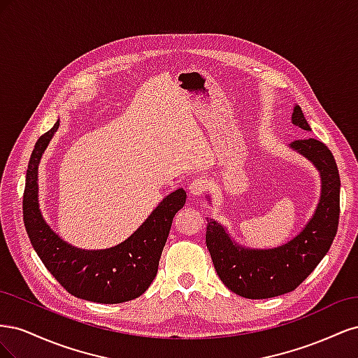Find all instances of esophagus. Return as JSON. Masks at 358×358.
Wrapping results in <instances>:
<instances>
[{
    "label": "esophagus",
    "mask_w": 358,
    "mask_h": 358,
    "mask_svg": "<svg viewBox=\"0 0 358 358\" xmlns=\"http://www.w3.org/2000/svg\"><path fill=\"white\" fill-rule=\"evenodd\" d=\"M208 187H209V183H208V180H206L204 178H197V179H194L191 183H189V187H188V189H189V194L191 196H201V194L208 189Z\"/></svg>",
    "instance_id": "obj_1"
}]
</instances>
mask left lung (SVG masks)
Segmentation results:
<instances>
[{
  "instance_id": "left-lung-1",
  "label": "left lung",
  "mask_w": 358,
  "mask_h": 358,
  "mask_svg": "<svg viewBox=\"0 0 358 358\" xmlns=\"http://www.w3.org/2000/svg\"><path fill=\"white\" fill-rule=\"evenodd\" d=\"M291 121L310 129L300 106H294ZM289 148L306 157L321 176L320 203L294 239L273 249H248L234 243L221 224L208 220L206 245L216 273L227 288L245 299H270L296 289L329 252L338 231L341 178L330 149L315 138L294 140Z\"/></svg>"
}]
</instances>
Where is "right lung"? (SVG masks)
<instances>
[{"mask_svg":"<svg viewBox=\"0 0 358 358\" xmlns=\"http://www.w3.org/2000/svg\"><path fill=\"white\" fill-rule=\"evenodd\" d=\"M59 121L43 134L32 150L24 191V222L32 248L71 296L95 303L137 299L152 284L171 222L187 201L182 188L162 200L127 241L101 251H85L64 242L43 220L38 206V162Z\"/></svg>","mask_w":358,"mask_h":358,"instance_id":"1","label":"right lung"}]
</instances>
